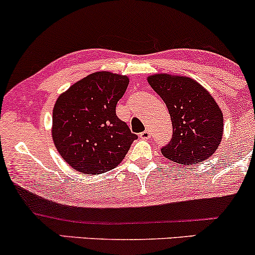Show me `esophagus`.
<instances>
[{"label":"esophagus","instance_id":"obj_1","mask_svg":"<svg viewBox=\"0 0 255 255\" xmlns=\"http://www.w3.org/2000/svg\"><path fill=\"white\" fill-rule=\"evenodd\" d=\"M150 136H151V133H150L149 129L144 130V132L140 133V138H141V139H149Z\"/></svg>","mask_w":255,"mask_h":255}]
</instances>
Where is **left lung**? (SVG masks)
<instances>
[{"label":"left lung","mask_w":255,"mask_h":255,"mask_svg":"<svg viewBox=\"0 0 255 255\" xmlns=\"http://www.w3.org/2000/svg\"><path fill=\"white\" fill-rule=\"evenodd\" d=\"M147 82L167 105L172 120L173 135L161 149L162 155L181 166L211 157L222 141L224 120L209 92L186 76L156 74Z\"/></svg>","instance_id":"left-lung-1"}]
</instances>
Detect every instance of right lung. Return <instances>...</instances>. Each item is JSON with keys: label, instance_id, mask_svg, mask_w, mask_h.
Masks as SVG:
<instances>
[{"label": "right lung", "instance_id": "add662e5", "mask_svg": "<svg viewBox=\"0 0 255 255\" xmlns=\"http://www.w3.org/2000/svg\"><path fill=\"white\" fill-rule=\"evenodd\" d=\"M127 76L98 71L60 94L53 109L52 136L66 163L83 174L119 166L138 138L116 115Z\"/></svg>", "mask_w": 255, "mask_h": 255}]
</instances>
